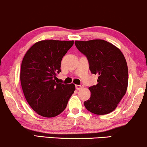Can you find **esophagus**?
<instances>
[{
  "mask_svg": "<svg viewBox=\"0 0 147 147\" xmlns=\"http://www.w3.org/2000/svg\"><path fill=\"white\" fill-rule=\"evenodd\" d=\"M75 87H76V89L79 90H81V89L82 88V87H83V85H76Z\"/></svg>",
  "mask_w": 147,
  "mask_h": 147,
  "instance_id": "obj_1",
  "label": "esophagus"
}]
</instances>
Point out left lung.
<instances>
[{
  "label": "left lung",
  "instance_id": "obj_1",
  "mask_svg": "<svg viewBox=\"0 0 147 147\" xmlns=\"http://www.w3.org/2000/svg\"><path fill=\"white\" fill-rule=\"evenodd\" d=\"M75 45L88 60L91 72L98 76V84L89 87L90 99L84 105L96 115L115 110L126 93L128 84L127 62L122 52L104 40H76Z\"/></svg>",
  "mask_w": 147,
  "mask_h": 147
}]
</instances>
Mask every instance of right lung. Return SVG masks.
Listing matches in <instances>:
<instances>
[{
  "label": "right lung",
  "mask_w": 147,
  "mask_h": 147,
  "mask_svg": "<svg viewBox=\"0 0 147 147\" xmlns=\"http://www.w3.org/2000/svg\"><path fill=\"white\" fill-rule=\"evenodd\" d=\"M73 40H45L28 50L22 62L20 81L24 96L37 114L53 117L63 112L75 85L57 83L61 61Z\"/></svg>",
  "instance_id": "obj_1"
}]
</instances>
